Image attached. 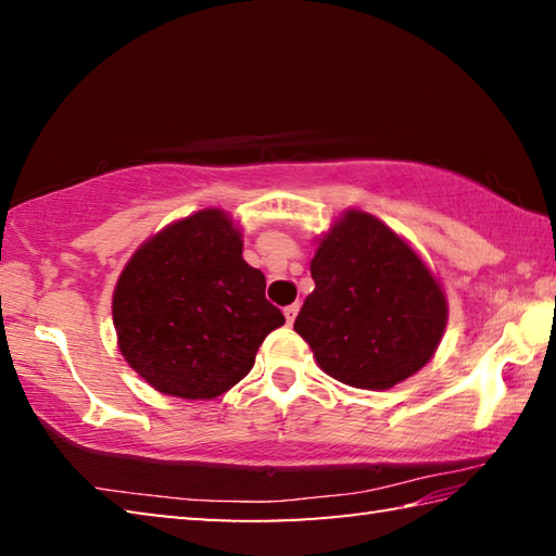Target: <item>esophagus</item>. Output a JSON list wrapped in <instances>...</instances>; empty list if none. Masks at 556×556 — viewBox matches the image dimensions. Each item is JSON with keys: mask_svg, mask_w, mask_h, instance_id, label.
<instances>
[{"mask_svg": "<svg viewBox=\"0 0 556 556\" xmlns=\"http://www.w3.org/2000/svg\"><path fill=\"white\" fill-rule=\"evenodd\" d=\"M296 314H299V304H289V306L285 308L287 324H294V321H296Z\"/></svg>", "mask_w": 556, "mask_h": 556, "instance_id": "obj_1", "label": "esophagus"}]
</instances>
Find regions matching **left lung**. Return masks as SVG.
I'll use <instances>...</instances> for the list:
<instances>
[{
  "label": "left lung",
  "instance_id": "1",
  "mask_svg": "<svg viewBox=\"0 0 556 556\" xmlns=\"http://www.w3.org/2000/svg\"><path fill=\"white\" fill-rule=\"evenodd\" d=\"M314 291L294 321L326 375L388 390L425 368L444 336V289L397 232L345 211L312 260Z\"/></svg>",
  "mask_w": 556,
  "mask_h": 556
}]
</instances>
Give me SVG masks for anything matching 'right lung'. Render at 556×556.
I'll return each mask as SVG.
<instances>
[{"label": "right lung", "instance_id": "obj_1", "mask_svg": "<svg viewBox=\"0 0 556 556\" xmlns=\"http://www.w3.org/2000/svg\"><path fill=\"white\" fill-rule=\"evenodd\" d=\"M112 321L129 368L154 390L213 400L252 370L285 316L265 299V275L242 260L230 215L205 208L131 255L112 296Z\"/></svg>", "mask_w": 556, "mask_h": 556}]
</instances>
